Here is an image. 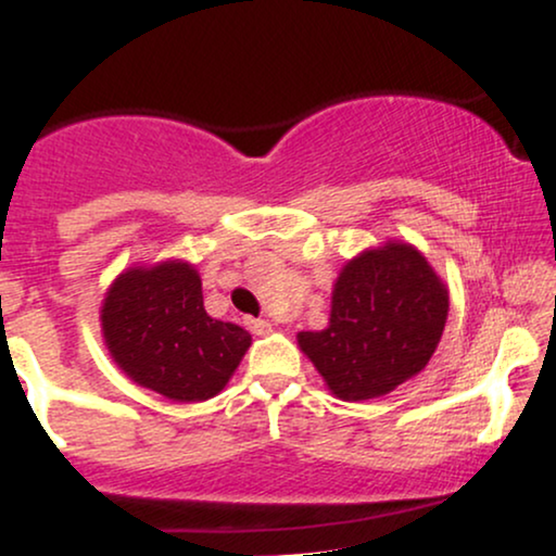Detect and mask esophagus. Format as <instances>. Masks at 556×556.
Returning a JSON list of instances; mask_svg holds the SVG:
<instances>
[{"instance_id":"esophagus-1","label":"esophagus","mask_w":556,"mask_h":556,"mask_svg":"<svg viewBox=\"0 0 556 556\" xmlns=\"http://www.w3.org/2000/svg\"><path fill=\"white\" fill-rule=\"evenodd\" d=\"M247 328H250L254 336H267V332H270L273 328H270V323H267V319H247Z\"/></svg>"}]
</instances>
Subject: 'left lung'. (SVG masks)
I'll use <instances>...</instances> for the list:
<instances>
[{
  "label": "left lung",
  "instance_id": "obj_1",
  "mask_svg": "<svg viewBox=\"0 0 556 556\" xmlns=\"http://www.w3.org/2000/svg\"><path fill=\"white\" fill-rule=\"evenodd\" d=\"M447 289L416 247L388 241L343 265L325 330L299 332L332 395L369 401L416 377L447 323Z\"/></svg>",
  "mask_w": 556,
  "mask_h": 556
}]
</instances>
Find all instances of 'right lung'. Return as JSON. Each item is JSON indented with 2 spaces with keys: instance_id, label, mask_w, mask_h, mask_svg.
<instances>
[{
  "instance_id": "1",
  "label": "right lung",
  "mask_w": 556,
  "mask_h": 556,
  "mask_svg": "<svg viewBox=\"0 0 556 556\" xmlns=\"http://www.w3.org/2000/svg\"><path fill=\"white\" fill-rule=\"evenodd\" d=\"M101 330L129 380L176 403L218 395L252 343L207 315L200 273L181 260L124 270L103 299Z\"/></svg>"
}]
</instances>
